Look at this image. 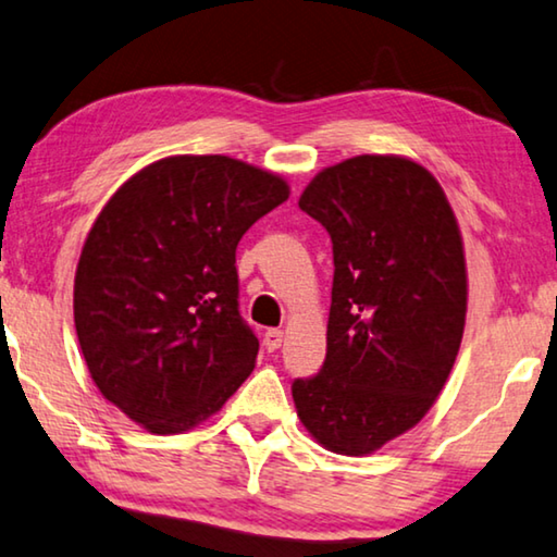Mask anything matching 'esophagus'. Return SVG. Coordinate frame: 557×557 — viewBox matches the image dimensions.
Listing matches in <instances>:
<instances>
[{"label": "esophagus", "mask_w": 557, "mask_h": 557, "mask_svg": "<svg viewBox=\"0 0 557 557\" xmlns=\"http://www.w3.org/2000/svg\"><path fill=\"white\" fill-rule=\"evenodd\" d=\"M281 344H284V331L269 329L267 336H263V346H267L269 350H276V348H281Z\"/></svg>", "instance_id": "1"}]
</instances>
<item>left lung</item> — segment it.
<instances>
[{
    "instance_id": "obj_1",
    "label": "left lung",
    "mask_w": 557,
    "mask_h": 557,
    "mask_svg": "<svg viewBox=\"0 0 557 557\" xmlns=\"http://www.w3.org/2000/svg\"><path fill=\"white\" fill-rule=\"evenodd\" d=\"M333 244L321 373L294 383L298 421L338 456L410 431L446 386L463 341L468 271L438 178L398 153L321 169L298 199Z\"/></svg>"
}]
</instances>
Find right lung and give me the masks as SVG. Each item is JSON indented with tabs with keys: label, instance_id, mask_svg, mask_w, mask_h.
I'll use <instances>...</instances> for the list:
<instances>
[{
	"label": "right lung",
	"instance_id": "obj_1",
	"mask_svg": "<svg viewBox=\"0 0 557 557\" xmlns=\"http://www.w3.org/2000/svg\"><path fill=\"white\" fill-rule=\"evenodd\" d=\"M273 171L176 153L99 211L74 273V326L94 386L149 433L211 418L249 379L259 338L238 315L236 246L288 199Z\"/></svg>",
	"mask_w": 557,
	"mask_h": 557
}]
</instances>
